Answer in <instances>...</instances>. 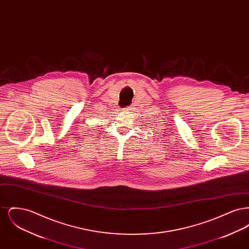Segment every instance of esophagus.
<instances>
[{
  "label": "esophagus",
  "mask_w": 249,
  "mask_h": 249,
  "mask_svg": "<svg viewBox=\"0 0 249 249\" xmlns=\"http://www.w3.org/2000/svg\"><path fill=\"white\" fill-rule=\"evenodd\" d=\"M126 110H130V107H126Z\"/></svg>",
  "instance_id": "obj_1"
}]
</instances>
